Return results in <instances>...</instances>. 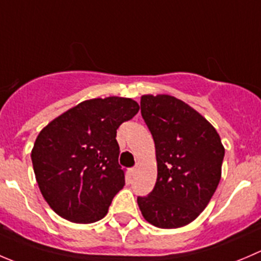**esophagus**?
<instances>
[{"label": "esophagus", "mask_w": 261, "mask_h": 261, "mask_svg": "<svg viewBox=\"0 0 261 261\" xmlns=\"http://www.w3.org/2000/svg\"><path fill=\"white\" fill-rule=\"evenodd\" d=\"M136 167H133V168H130V174L131 176H135V173H136Z\"/></svg>", "instance_id": "1"}]
</instances>
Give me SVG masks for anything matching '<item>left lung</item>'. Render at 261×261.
<instances>
[{
  "label": "left lung",
  "mask_w": 261,
  "mask_h": 261,
  "mask_svg": "<svg viewBox=\"0 0 261 261\" xmlns=\"http://www.w3.org/2000/svg\"><path fill=\"white\" fill-rule=\"evenodd\" d=\"M141 116L155 144L158 177L138 196L144 218L159 228H178L205 209L221 179L224 148L216 128L171 95H143Z\"/></svg>",
  "instance_id": "left-lung-1"
}]
</instances>
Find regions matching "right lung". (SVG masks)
<instances>
[{"instance_id": "1", "label": "right lung", "mask_w": 261, "mask_h": 261, "mask_svg": "<svg viewBox=\"0 0 261 261\" xmlns=\"http://www.w3.org/2000/svg\"><path fill=\"white\" fill-rule=\"evenodd\" d=\"M139 112L130 98L82 102L48 123L32 150L35 178L43 198L60 217L93 223L107 214L125 186L118 164L120 125Z\"/></svg>"}]
</instances>
